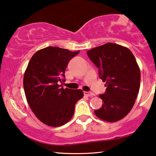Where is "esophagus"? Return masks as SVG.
<instances>
[{
  "label": "esophagus",
  "instance_id": "obj_1",
  "mask_svg": "<svg viewBox=\"0 0 156 156\" xmlns=\"http://www.w3.org/2000/svg\"><path fill=\"white\" fill-rule=\"evenodd\" d=\"M84 95L87 97H92L94 94L91 92H84Z\"/></svg>",
  "mask_w": 156,
  "mask_h": 156
}]
</instances>
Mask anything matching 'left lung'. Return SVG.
<instances>
[{"mask_svg":"<svg viewBox=\"0 0 156 156\" xmlns=\"http://www.w3.org/2000/svg\"><path fill=\"white\" fill-rule=\"evenodd\" d=\"M106 82V92L99 94L104 102L94 113L101 120L116 122L133 107L140 87L141 74L136 59L128 48L109 43L87 52Z\"/></svg>","mask_w":156,"mask_h":156,"instance_id":"obj_1","label":"left lung"}]
</instances>
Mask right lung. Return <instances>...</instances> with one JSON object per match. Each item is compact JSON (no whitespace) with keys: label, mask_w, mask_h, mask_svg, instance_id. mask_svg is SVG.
Instances as JSON below:
<instances>
[{"label":"right lung","mask_w":156,"mask_h":156,"mask_svg":"<svg viewBox=\"0 0 156 156\" xmlns=\"http://www.w3.org/2000/svg\"><path fill=\"white\" fill-rule=\"evenodd\" d=\"M80 51L71 52L47 47L33 55L24 76V89L31 110L42 122L59 127L71 120L76 102L83 98L81 90L64 89L65 69Z\"/></svg>","instance_id":"1"}]
</instances>
